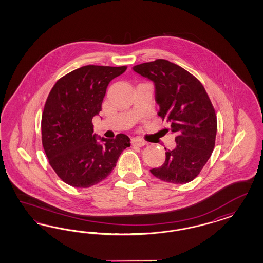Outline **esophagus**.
Listing matches in <instances>:
<instances>
[{"label":"esophagus","instance_id":"34e87169","mask_svg":"<svg viewBox=\"0 0 263 263\" xmlns=\"http://www.w3.org/2000/svg\"><path fill=\"white\" fill-rule=\"evenodd\" d=\"M131 144L134 146H143L145 144V142L139 137H134L131 139Z\"/></svg>","mask_w":263,"mask_h":263}]
</instances>
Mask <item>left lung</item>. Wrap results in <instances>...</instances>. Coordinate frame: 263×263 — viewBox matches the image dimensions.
<instances>
[{
  "instance_id": "left-lung-1",
  "label": "left lung",
  "mask_w": 263,
  "mask_h": 263,
  "mask_svg": "<svg viewBox=\"0 0 263 263\" xmlns=\"http://www.w3.org/2000/svg\"><path fill=\"white\" fill-rule=\"evenodd\" d=\"M133 70L154 85L164 130L175 135V147L151 173L168 183L185 184L197 177L210 158L217 133V117L201 83L191 73L166 60L138 64Z\"/></svg>"
}]
</instances>
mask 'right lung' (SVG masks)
Returning a JSON list of instances; mask_svg holds the SVG:
<instances>
[{
    "label": "right lung",
    "instance_id": "1",
    "mask_svg": "<svg viewBox=\"0 0 263 263\" xmlns=\"http://www.w3.org/2000/svg\"><path fill=\"white\" fill-rule=\"evenodd\" d=\"M127 66L86 65L59 80L48 96L41 120L42 144L58 176L76 188L99 183L130 146L125 134L97 137L92 119L101 111L109 83Z\"/></svg>",
    "mask_w": 263,
    "mask_h": 263
}]
</instances>
